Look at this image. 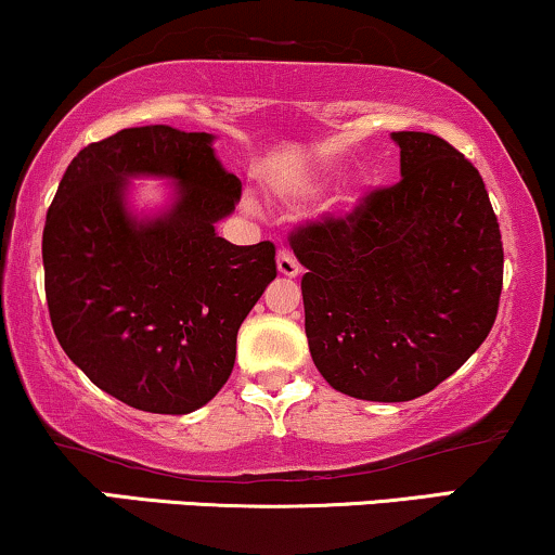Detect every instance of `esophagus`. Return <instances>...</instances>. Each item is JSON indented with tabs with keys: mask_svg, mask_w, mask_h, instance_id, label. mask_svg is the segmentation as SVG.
Segmentation results:
<instances>
[{
	"mask_svg": "<svg viewBox=\"0 0 555 555\" xmlns=\"http://www.w3.org/2000/svg\"><path fill=\"white\" fill-rule=\"evenodd\" d=\"M278 272L285 278H298L300 264H298V259L293 257V251H288V249L278 251Z\"/></svg>",
	"mask_w": 555,
	"mask_h": 555,
	"instance_id": "34e87169",
	"label": "esophagus"
}]
</instances>
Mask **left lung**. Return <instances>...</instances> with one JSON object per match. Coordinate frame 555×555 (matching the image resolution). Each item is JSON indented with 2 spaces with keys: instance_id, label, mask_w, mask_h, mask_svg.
I'll use <instances>...</instances> for the list:
<instances>
[{
  "instance_id": "8db88e82",
  "label": "left lung",
  "mask_w": 555,
  "mask_h": 555,
  "mask_svg": "<svg viewBox=\"0 0 555 555\" xmlns=\"http://www.w3.org/2000/svg\"><path fill=\"white\" fill-rule=\"evenodd\" d=\"M401 180L291 236L313 365L339 393L412 401L491 332L502 234L481 175L433 133H391Z\"/></svg>"
}]
</instances>
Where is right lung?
Returning <instances> with one entry per match:
<instances>
[{
	"label": "right lung",
	"mask_w": 555,
	"mask_h": 555,
	"mask_svg": "<svg viewBox=\"0 0 555 555\" xmlns=\"http://www.w3.org/2000/svg\"><path fill=\"white\" fill-rule=\"evenodd\" d=\"M214 133L139 126L68 164L43 229L46 298L68 360L105 393L152 414H190L221 391L236 334L278 275L275 246L216 234L242 182ZM170 182V201L132 210L131 179Z\"/></svg>",
	"instance_id": "add662e5"
}]
</instances>
